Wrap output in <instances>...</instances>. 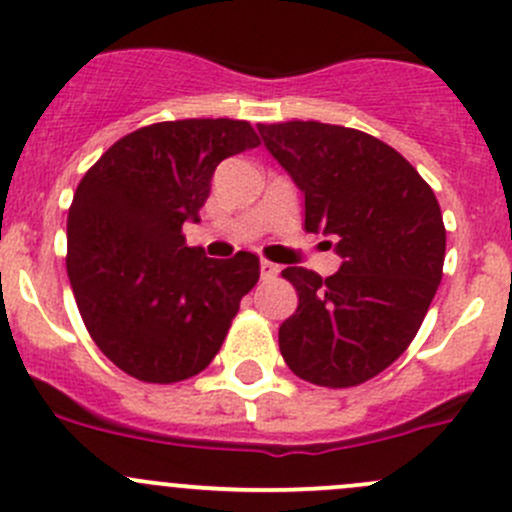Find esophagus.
<instances>
[{"mask_svg": "<svg viewBox=\"0 0 512 512\" xmlns=\"http://www.w3.org/2000/svg\"><path fill=\"white\" fill-rule=\"evenodd\" d=\"M260 272H262V280H272V277L280 275V265H275V262H270V260H262Z\"/></svg>", "mask_w": 512, "mask_h": 512, "instance_id": "1", "label": "esophagus"}]
</instances>
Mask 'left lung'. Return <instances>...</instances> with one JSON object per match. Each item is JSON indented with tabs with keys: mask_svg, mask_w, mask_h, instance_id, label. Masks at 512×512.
<instances>
[{
	"mask_svg": "<svg viewBox=\"0 0 512 512\" xmlns=\"http://www.w3.org/2000/svg\"><path fill=\"white\" fill-rule=\"evenodd\" d=\"M257 131L304 193V230L332 235L342 257L327 280L304 267L282 272L299 304L280 327V352L317 386L364 384L406 352L441 285L446 227L436 195L369 133L317 121Z\"/></svg>",
	"mask_w": 512,
	"mask_h": 512,
	"instance_id": "left-lung-1",
	"label": "left lung"
}]
</instances>
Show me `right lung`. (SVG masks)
<instances>
[{"instance_id": "add662e5", "label": "right lung", "mask_w": 512, "mask_h": 512, "mask_svg": "<svg viewBox=\"0 0 512 512\" xmlns=\"http://www.w3.org/2000/svg\"><path fill=\"white\" fill-rule=\"evenodd\" d=\"M260 146L247 121L188 118L138 128L81 178L66 220V272L91 339L148 384L200 374L225 342L260 260L188 247L220 160Z\"/></svg>"}]
</instances>
